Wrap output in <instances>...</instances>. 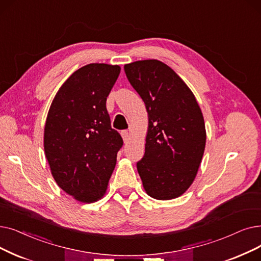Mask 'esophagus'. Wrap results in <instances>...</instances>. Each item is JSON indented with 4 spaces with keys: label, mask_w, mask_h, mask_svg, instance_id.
<instances>
[{
    "label": "esophagus",
    "mask_w": 261,
    "mask_h": 261,
    "mask_svg": "<svg viewBox=\"0 0 261 261\" xmlns=\"http://www.w3.org/2000/svg\"><path fill=\"white\" fill-rule=\"evenodd\" d=\"M121 137H122V140L124 143H127L128 140H129V132L128 131H121Z\"/></svg>",
    "instance_id": "34e87169"
}]
</instances>
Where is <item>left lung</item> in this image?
I'll return each mask as SVG.
<instances>
[{"label": "left lung", "mask_w": 261, "mask_h": 261, "mask_svg": "<svg viewBox=\"0 0 261 261\" xmlns=\"http://www.w3.org/2000/svg\"><path fill=\"white\" fill-rule=\"evenodd\" d=\"M124 72L148 113L145 153L137 163L143 187L152 198H177L193 184L205 151L201 110L182 79L160 61L133 62Z\"/></svg>", "instance_id": "1"}]
</instances>
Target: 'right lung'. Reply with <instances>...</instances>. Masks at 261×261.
<instances>
[{
	"mask_svg": "<svg viewBox=\"0 0 261 261\" xmlns=\"http://www.w3.org/2000/svg\"><path fill=\"white\" fill-rule=\"evenodd\" d=\"M119 72L118 65L83 66L61 86L48 113L43 147L52 176L79 201L105 195L123 144L107 110Z\"/></svg>",
	"mask_w": 261,
	"mask_h": 261,
	"instance_id": "obj_1",
	"label": "right lung"
}]
</instances>
